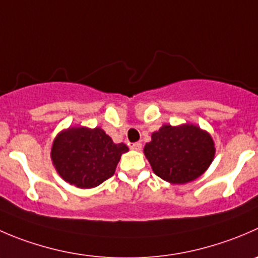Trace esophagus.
I'll list each match as a JSON object with an SVG mask.
<instances>
[{"label":"esophagus","mask_w":258,"mask_h":258,"mask_svg":"<svg viewBox=\"0 0 258 258\" xmlns=\"http://www.w3.org/2000/svg\"><path fill=\"white\" fill-rule=\"evenodd\" d=\"M130 147H131L132 150H136V151H140V150L142 149V145L140 144V142H135V144H132Z\"/></svg>","instance_id":"esophagus-1"}]
</instances>
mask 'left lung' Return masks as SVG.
Listing matches in <instances>:
<instances>
[{
    "label": "left lung",
    "mask_w": 258,
    "mask_h": 258,
    "mask_svg": "<svg viewBox=\"0 0 258 258\" xmlns=\"http://www.w3.org/2000/svg\"><path fill=\"white\" fill-rule=\"evenodd\" d=\"M151 139L144 149L145 156L155 174L172 184L196 180L213 161V140L194 124H165Z\"/></svg>",
    "instance_id": "8db88e82"
}]
</instances>
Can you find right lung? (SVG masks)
<instances>
[{
  "label": "right lung",
  "mask_w": 258,
  "mask_h": 258,
  "mask_svg": "<svg viewBox=\"0 0 258 258\" xmlns=\"http://www.w3.org/2000/svg\"><path fill=\"white\" fill-rule=\"evenodd\" d=\"M124 144H114L103 130L74 127L55 139L51 159L55 169L69 184L82 189L98 186L114 174Z\"/></svg>",
  "instance_id": "1"
}]
</instances>
